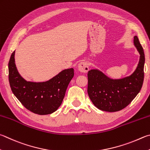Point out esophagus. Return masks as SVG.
<instances>
[{
  "mask_svg": "<svg viewBox=\"0 0 150 150\" xmlns=\"http://www.w3.org/2000/svg\"><path fill=\"white\" fill-rule=\"evenodd\" d=\"M78 69L81 72L86 73L89 69L88 65L86 62H81L79 64Z\"/></svg>",
  "mask_w": 150,
  "mask_h": 150,
  "instance_id": "obj_1",
  "label": "esophagus"
}]
</instances>
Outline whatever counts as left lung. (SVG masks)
<instances>
[{"instance_id":"1","label":"left lung","mask_w":150,"mask_h":150,"mask_svg":"<svg viewBox=\"0 0 150 150\" xmlns=\"http://www.w3.org/2000/svg\"><path fill=\"white\" fill-rule=\"evenodd\" d=\"M134 44L140 56L137 69L131 75L121 79H111L98 69L88 71L87 92L90 99L99 110L109 112L120 111L140 91L144 77L145 56L137 36L134 37Z\"/></svg>"}]
</instances>
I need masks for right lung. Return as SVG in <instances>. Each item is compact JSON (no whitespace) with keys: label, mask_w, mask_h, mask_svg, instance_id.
<instances>
[{"label":"right lung","mask_w":150,"mask_h":150,"mask_svg":"<svg viewBox=\"0 0 150 150\" xmlns=\"http://www.w3.org/2000/svg\"><path fill=\"white\" fill-rule=\"evenodd\" d=\"M14 54L13 51L8 62V79L13 94L33 113L48 115L54 112L62 104L68 84L74 76V69H64L46 82L26 81L16 69Z\"/></svg>","instance_id":"right-lung-1"}]
</instances>
